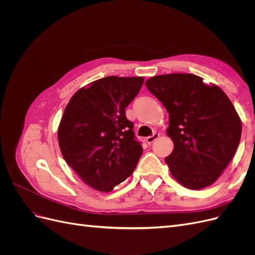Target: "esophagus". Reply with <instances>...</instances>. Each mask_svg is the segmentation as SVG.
Returning <instances> with one entry per match:
<instances>
[{"mask_svg":"<svg viewBox=\"0 0 255 255\" xmlns=\"http://www.w3.org/2000/svg\"><path fill=\"white\" fill-rule=\"evenodd\" d=\"M158 137H159V134H157V133H154L153 135L146 137V138H145V141L150 144V143H152L154 140H156Z\"/></svg>","mask_w":255,"mask_h":255,"instance_id":"34e87169","label":"esophagus"}]
</instances>
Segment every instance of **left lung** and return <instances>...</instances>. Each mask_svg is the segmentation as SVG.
I'll use <instances>...</instances> for the list:
<instances>
[{"label":"left lung","instance_id":"left-lung-1","mask_svg":"<svg viewBox=\"0 0 255 255\" xmlns=\"http://www.w3.org/2000/svg\"><path fill=\"white\" fill-rule=\"evenodd\" d=\"M145 86L169 114L167 133L174 148L165 160L174 179L189 189L213 184L241 140L242 122L232 102L218 86L189 73L153 76Z\"/></svg>","mask_w":255,"mask_h":255}]
</instances>
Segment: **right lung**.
I'll return each mask as SVG.
<instances>
[{"instance_id": "add662e5", "label": "right lung", "mask_w": 255, "mask_h": 255, "mask_svg": "<svg viewBox=\"0 0 255 255\" xmlns=\"http://www.w3.org/2000/svg\"><path fill=\"white\" fill-rule=\"evenodd\" d=\"M142 84L138 76H107L76 91L66 106L59 148L67 164L92 188L109 192L136 168L142 146L126 109Z\"/></svg>"}]
</instances>
